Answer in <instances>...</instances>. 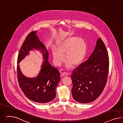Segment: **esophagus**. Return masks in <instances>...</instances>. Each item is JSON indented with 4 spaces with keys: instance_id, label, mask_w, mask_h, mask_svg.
<instances>
[{
    "instance_id": "34e87169",
    "label": "esophagus",
    "mask_w": 123,
    "mask_h": 123,
    "mask_svg": "<svg viewBox=\"0 0 123 123\" xmlns=\"http://www.w3.org/2000/svg\"><path fill=\"white\" fill-rule=\"evenodd\" d=\"M62 75L63 76H68V73H65V72H63V73L62 74Z\"/></svg>"
}]
</instances>
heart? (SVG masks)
<instances>
[{"mask_svg":"<svg viewBox=\"0 0 123 123\" xmlns=\"http://www.w3.org/2000/svg\"><path fill=\"white\" fill-rule=\"evenodd\" d=\"M87 50L86 43L82 38L76 36L68 37L60 41L57 49L52 50L53 59L57 66H60L64 61V56L68 61L66 67L70 69L73 66H77L82 63Z\"/></svg>","mask_w":123,"mask_h":123,"instance_id":"b5f03b06","label":"heart"}]
</instances>
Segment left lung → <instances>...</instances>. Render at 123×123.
I'll return each instance as SVG.
<instances>
[{
  "label": "left lung",
  "instance_id": "8db88e82",
  "mask_svg": "<svg viewBox=\"0 0 123 123\" xmlns=\"http://www.w3.org/2000/svg\"><path fill=\"white\" fill-rule=\"evenodd\" d=\"M106 47L100 37L88 60L73 71V98L81 103L92 102L99 96L106 84L109 70Z\"/></svg>",
  "mask_w": 123,
  "mask_h": 123
}]
</instances>
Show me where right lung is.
<instances>
[{"mask_svg": "<svg viewBox=\"0 0 123 123\" xmlns=\"http://www.w3.org/2000/svg\"><path fill=\"white\" fill-rule=\"evenodd\" d=\"M36 32L33 31L29 33L20 48L17 58V78L20 88L28 98L39 104H43L55 98V89L60 78L59 71L48 61V53L37 36ZM33 49L42 52L44 60L38 75L30 78L23 75L18 63Z\"/></svg>", "mask_w": 123, "mask_h": 123, "instance_id": "right-lung-1", "label": "right lung"}]
</instances>
